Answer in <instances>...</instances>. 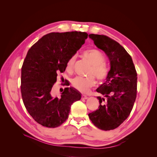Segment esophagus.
Wrapping results in <instances>:
<instances>
[{
    "instance_id": "1",
    "label": "esophagus",
    "mask_w": 157,
    "mask_h": 157,
    "mask_svg": "<svg viewBox=\"0 0 157 157\" xmlns=\"http://www.w3.org/2000/svg\"><path fill=\"white\" fill-rule=\"evenodd\" d=\"M81 98H82V99H86L88 98V97L86 96V95H82Z\"/></svg>"
}]
</instances>
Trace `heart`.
<instances>
[{"mask_svg": "<svg viewBox=\"0 0 157 157\" xmlns=\"http://www.w3.org/2000/svg\"><path fill=\"white\" fill-rule=\"evenodd\" d=\"M84 58L92 65L89 71V75H94L99 82L105 80L108 75V70L105 64V57L100 51L96 49H90L83 52ZM75 62V56H72L66 63L65 69L68 73H72ZM96 84L94 76L88 77H77L71 80V85L76 90L81 92H86Z\"/></svg>", "mask_w": 157, "mask_h": 157, "instance_id": "1", "label": "heart"}]
</instances>
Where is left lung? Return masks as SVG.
<instances>
[{"label": "left lung", "instance_id": "1", "mask_svg": "<svg viewBox=\"0 0 157 157\" xmlns=\"http://www.w3.org/2000/svg\"><path fill=\"white\" fill-rule=\"evenodd\" d=\"M94 44L105 52L111 69L106 81L96 91L103 98L98 109L88 114L90 119L103 130H114L130 115L137 95V72L130 54L118 42L103 35H89Z\"/></svg>", "mask_w": 157, "mask_h": 157}]
</instances>
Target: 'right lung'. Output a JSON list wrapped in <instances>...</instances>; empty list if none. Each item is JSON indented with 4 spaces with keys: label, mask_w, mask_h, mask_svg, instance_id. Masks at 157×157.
<instances>
[{
    "label": "right lung",
    "mask_w": 157,
    "mask_h": 157,
    "mask_svg": "<svg viewBox=\"0 0 157 157\" xmlns=\"http://www.w3.org/2000/svg\"><path fill=\"white\" fill-rule=\"evenodd\" d=\"M87 38L85 32L50 33L28 50L21 67V97L28 113L40 125H61L68 118L71 105L80 99V94L73 87L65 88L60 98L52 97L51 90L58 74L64 72L68 59Z\"/></svg>",
    "instance_id": "1"
}]
</instances>
